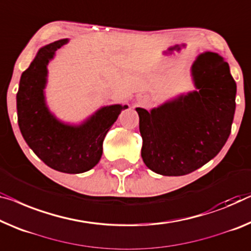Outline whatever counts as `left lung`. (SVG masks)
<instances>
[{"instance_id": "left-lung-1", "label": "left lung", "mask_w": 251, "mask_h": 251, "mask_svg": "<svg viewBox=\"0 0 251 251\" xmlns=\"http://www.w3.org/2000/svg\"><path fill=\"white\" fill-rule=\"evenodd\" d=\"M192 74L197 91L151 111L136 108L142 159L159 175L193 173L221 151L231 133L237 84L229 64L207 51L194 62Z\"/></svg>"}]
</instances>
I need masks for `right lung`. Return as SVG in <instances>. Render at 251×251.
<instances>
[{
	"label": "right lung",
	"mask_w": 251,
	"mask_h": 251,
	"mask_svg": "<svg viewBox=\"0 0 251 251\" xmlns=\"http://www.w3.org/2000/svg\"><path fill=\"white\" fill-rule=\"evenodd\" d=\"M66 43L61 39L40 48L22 73L17 93L18 124L29 148L45 164L61 173L81 174L99 162L104 136L128 107H103L80 126L63 124L50 113L44 97L47 64Z\"/></svg>",
	"instance_id": "right-lung-1"
}]
</instances>
